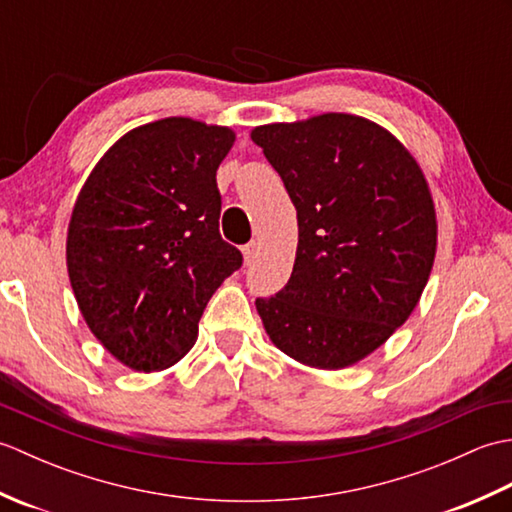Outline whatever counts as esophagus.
<instances>
[{
    "mask_svg": "<svg viewBox=\"0 0 512 512\" xmlns=\"http://www.w3.org/2000/svg\"><path fill=\"white\" fill-rule=\"evenodd\" d=\"M242 253H244V264H246V266L253 264V259L257 257V244H255V242L246 244V246L242 248Z\"/></svg>",
    "mask_w": 512,
    "mask_h": 512,
    "instance_id": "34e87169",
    "label": "esophagus"
}]
</instances>
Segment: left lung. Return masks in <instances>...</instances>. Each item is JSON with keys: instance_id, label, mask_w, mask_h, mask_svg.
<instances>
[{"instance_id": "8db88e82", "label": "left lung", "mask_w": 512, "mask_h": 512, "mask_svg": "<svg viewBox=\"0 0 512 512\" xmlns=\"http://www.w3.org/2000/svg\"><path fill=\"white\" fill-rule=\"evenodd\" d=\"M250 138L299 226L288 284L255 301L266 334L306 367L363 361L409 319L436 259V204L418 160L389 129L341 112L259 125Z\"/></svg>"}]
</instances>
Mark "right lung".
Segmentation results:
<instances>
[{"label":"right lung","mask_w":512,"mask_h":512,"mask_svg":"<svg viewBox=\"0 0 512 512\" xmlns=\"http://www.w3.org/2000/svg\"><path fill=\"white\" fill-rule=\"evenodd\" d=\"M231 127L169 116L129 129L72 206L65 264L90 332L134 372L176 365L213 292L242 266L220 237L215 173Z\"/></svg>","instance_id":"add662e5"}]
</instances>
